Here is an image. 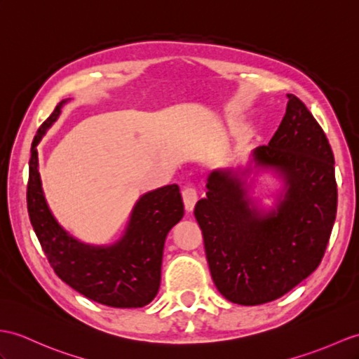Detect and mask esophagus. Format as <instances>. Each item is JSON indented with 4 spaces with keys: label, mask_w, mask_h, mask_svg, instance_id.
I'll list each match as a JSON object with an SVG mask.
<instances>
[{
    "label": "esophagus",
    "mask_w": 359,
    "mask_h": 359,
    "mask_svg": "<svg viewBox=\"0 0 359 359\" xmlns=\"http://www.w3.org/2000/svg\"><path fill=\"white\" fill-rule=\"evenodd\" d=\"M181 195H182V203H184V207L187 212H194L195 204L198 201L196 190L194 187H184L181 191Z\"/></svg>",
    "instance_id": "1"
}]
</instances>
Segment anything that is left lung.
Masks as SVG:
<instances>
[{
  "label": "left lung",
  "instance_id": "1",
  "mask_svg": "<svg viewBox=\"0 0 359 359\" xmlns=\"http://www.w3.org/2000/svg\"><path fill=\"white\" fill-rule=\"evenodd\" d=\"M285 117L266 146L252 154L276 169L286 195L262 215L231 170L208 177L195 205L212 278L226 300L255 306L280 299L311 276L325 256L337 216L335 160L329 140L306 104L286 94Z\"/></svg>",
  "mask_w": 359,
  "mask_h": 359
}]
</instances>
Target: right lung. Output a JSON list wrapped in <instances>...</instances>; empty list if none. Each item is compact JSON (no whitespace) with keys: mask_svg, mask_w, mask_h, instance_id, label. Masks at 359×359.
<instances>
[{"mask_svg":"<svg viewBox=\"0 0 359 359\" xmlns=\"http://www.w3.org/2000/svg\"><path fill=\"white\" fill-rule=\"evenodd\" d=\"M62 104L60 102L39 126L32 143L27 182L32 226L50 266L74 291L111 308H142L160 290L165 236L184 215L180 187L165 186L140 198L125 236L112 247H88L69 238L43 199L36 151Z\"/></svg>","mask_w":359,"mask_h":359,"instance_id":"obj_1","label":"right lung"}]
</instances>
